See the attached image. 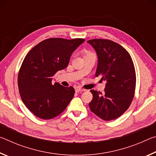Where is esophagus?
Wrapping results in <instances>:
<instances>
[{
    "label": "esophagus",
    "mask_w": 156,
    "mask_h": 156,
    "mask_svg": "<svg viewBox=\"0 0 156 156\" xmlns=\"http://www.w3.org/2000/svg\"><path fill=\"white\" fill-rule=\"evenodd\" d=\"M85 91V90H84V89H82L80 87L76 88V91H77V92H82V91Z\"/></svg>",
    "instance_id": "obj_1"
}]
</instances>
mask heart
<instances>
[{
	"mask_svg": "<svg viewBox=\"0 0 156 156\" xmlns=\"http://www.w3.org/2000/svg\"><path fill=\"white\" fill-rule=\"evenodd\" d=\"M91 53H90V52H87L86 53V55H87V54H91Z\"/></svg>",
	"mask_w": 156,
	"mask_h": 156,
	"instance_id": "obj_1",
	"label": "heart"
}]
</instances>
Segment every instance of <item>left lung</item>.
Wrapping results in <instances>:
<instances>
[{
  "instance_id": "8db88e82",
  "label": "left lung",
  "mask_w": 156,
  "mask_h": 156,
  "mask_svg": "<svg viewBox=\"0 0 156 156\" xmlns=\"http://www.w3.org/2000/svg\"><path fill=\"white\" fill-rule=\"evenodd\" d=\"M87 43L98 56L96 76L106 80L105 93L91 90L89 108L101 119L119 118L130 106L135 93L136 76L130 54L119 44L107 39H92Z\"/></svg>"
}]
</instances>
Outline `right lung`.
<instances>
[{"label": "right lung", "mask_w": 156, "mask_h": 156, "mask_svg": "<svg viewBox=\"0 0 156 156\" xmlns=\"http://www.w3.org/2000/svg\"><path fill=\"white\" fill-rule=\"evenodd\" d=\"M85 41L53 38L44 40L26 55L18 76L21 99L37 117L49 120L63 112L74 96L72 87L52 83L57 72L67 67L72 53Z\"/></svg>", "instance_id": "right-lung-1"}]
</instances>
